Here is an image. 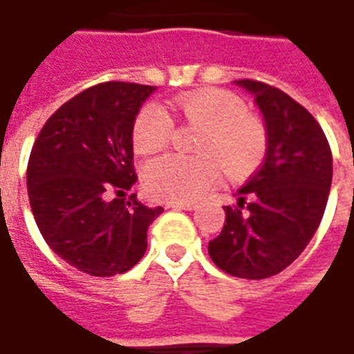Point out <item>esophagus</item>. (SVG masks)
Instances as JSON below:
<instances>
[{"instance_id":"obj_1","label":"esophagus","mask_w":354,"mask_h":354,"mask_svg":"<svg viewBox=\"0 0 354 354\" xmlns=\"http://www.w3.org/2000/svg\"><path fill=\"white\" fill-rule=\"evenodd\" d=\"M169 208H174V210H195L197 205L195 203H169Z\"/></svg>"}]
</instances>
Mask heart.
Listing matches in <instances>:
<instances>
[{
  "mask_svg": "<svg viewBox=\"0 0 354 354\" xmlns=\"http://www.w3.org/2000/svg\"><path fill=\"white\" fill-rule=\"evenodd\" d=\"M172 108L201 129L195 153L162 155L144 167V187L153 199L185 203L199 199L220 178L250 174L263 159L267 132L260 119L246 113L245 102L223 91H199L178 96ZM172 121L157 104L140 109L132 129V144L142 155L155 153L169 144Z\"/></svg>",
  "mask_w": 354,
  "mask_h": 354,
  "instance_id": "b5f03b06",
  "label": "heart"
}]
</instances>
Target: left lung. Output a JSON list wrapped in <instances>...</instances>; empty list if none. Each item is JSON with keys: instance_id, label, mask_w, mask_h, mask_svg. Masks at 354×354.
<instances>
[{"instance_id": "1", "label": "left lung", "mask_w": 354, "mask_h": 354, "mask_svg": "<svg viewBox=\"0 0 354 354\" xmlns=\"http://www.w3.org/2000/svg\"><path fill=\"white\" fill-rule=\"evenodd\" d=\"M254 96L267 132L266 159L223 207L222 233L208 243L216 266L239 279H267L304 252L319 230L332 185V151L317 119L267 83L235 81Z\"/></svg>"}]
</instances>
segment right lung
<instances>
[{
    "label": "right lung",
    "instance_id": "right-lung-1",
    "mask_svg": "<svg viewBox=\"0 0 354 354\" xmlns=\"http://www.w3.org/2000/svg\"><path fill=\"white\" fill-rule=\"evenodd\" d=\"M155 87L108 81L62 104L28 161L35 223L50 250L83 273L111 277L142 260L162 208L127 192L136 182L132 129Z\"/></svg>",
    "mask_w": 354,
    "mask_h": 354
}]
</instances>
